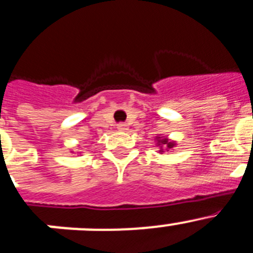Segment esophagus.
<instances>
[{"label": "esophagus", "mask_w": 253, "mask_h": 253, "mask_svg": "<svg viewBox=\"0 0 253 253\" xmlns=\"http://www.w3.org/2000/svg\"><path fill=\"white\" fill-rule=\"evenodd\" d=\"M117 128H118V131H126L127 125L126 123H118V125H117Z\"/></svg>", "instance_id": "1"}]
</instances>
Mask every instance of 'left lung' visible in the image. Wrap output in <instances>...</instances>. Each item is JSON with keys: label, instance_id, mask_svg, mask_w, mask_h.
Wrapping results in <instances>:
<instances>
[{"label": "left lung", "instance_id": "obj_1", "mask_svg": "<svg viewBox=\"0 0 253 253\" xmlns=\"http://www.w3.org/2000/svg\"><path fill=\"white\" fill-rule=\"evenodd\" d=\"M157 139V141H158V146H159V152L162 153V152H165V150H167V152H169V149H172L173 146L176 145V143L175 141H171V140H169L167 139V137H161V136H158V137H156Z\"/></svg>", "mask_w": 253, "mask_h": 253}]
</instances>
